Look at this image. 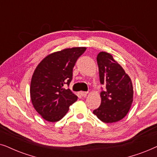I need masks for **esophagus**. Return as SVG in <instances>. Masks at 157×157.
<instances>
[{
  "label": "esophagus",
  "instance_id": "obj_1",
  "mask_svg": "<svg viewBox=\"0 0 157 157\" xmlns=\"http://www.w3.org/2000/svg\"><path fill=\"white\" fill-rule=\"evenodd\" d=\"M80 95L82 96V97H86L87 95V92H83V91H81L80 93Z\"/></svg>",
  "mask_w": 157,
  "mask_h": 157
}]
</instances>
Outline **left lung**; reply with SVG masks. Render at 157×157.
<instances>
[{"label":"left lung","mask_w":157,"mask_h":157,"mask_svg":"<svg viewBox=\"0 0 157 157\" xmlns=\"http://www.w3.org/2000/svg\"><path fill=\"white\" fill-rule=\"evenodd\" d=\"M97 62L100 83L105 89L100 92L101 103L93 113L104 123L117 122L124 118L131 108L133 99L132 82L110 54L100 52Z\"/></svg>","instance_id":"left-lung-1"}]
</instances>
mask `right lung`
<instances>
[{
	"mask_svg": "<svg viewBox=\"0 0 157 157\" xmlns=\"http://www.w3.org/2000/svg\"><path fill=\"white\" fill-rule=\"evenodd\" d=\"M86 47H73L47 56L36 67L31 78L30 95L35 110L49 122L63 118L77 100L70 89L72 71Z\"/></svg>",
	"mask_w": 157,
	"mask_h": 157,
	"instance_id": "1",
	"label": "right lung"
}]
</instances>
